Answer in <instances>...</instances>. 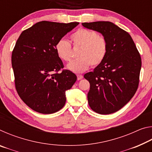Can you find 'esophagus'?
Wrapping results in <instances>:
<instances>
[{"instance_id": "1", "label": "esophagus", "mask_w": 152, "mask_h": 152, "mask_svg": "<svg viewBox=\"0 0 152 152\" xmlns=\"http://www.w3.org/2000/svg\"><path fill=\"white\" fill-rule=\"evenodd\" d=\"M83 78V76L80 75V74H78L77 75V79H78V80H81Z\"/></svg>"}]
</instances>
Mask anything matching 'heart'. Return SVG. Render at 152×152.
<instances>
[{"label": "heart", "instance_id": "heart-1", "mask_svg": "<svg viewBox=\"0 0 152 152\" xmlns=\"http://www.w3.org/2000/svg\"><path fill=\"white\" fill-rule=\"evenodd\" d=\"M71 40L75 48H80L76 60L67 65V68L75 73L83 72L90 66H96L105 58L107 51V43L102 36L94 31L80 29L71 35ZM56 51L61 60H71L72 57L70 43L64 39H60L56 44Z\"/></svg>", "mask_w": 152, "mask_h": 152}]
</instances>
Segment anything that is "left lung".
I'll list each match as a JSON object with an SVG mask.
<instances>
[{
    "mask_svg": "<svg viewBox=\"0 0 152 152\" xmlns=\"http://www.w3.org/2000/svg\"><path fill=\"white\" fill-rule=\"evenodd\" d=\"M102 34L107 43L103 61L84 74L88 80L89 106L99 114L117 112L134 96L139 84L141 60L131 35L109 21L82 23Z\"/></svg>",
    "mask_w": 152,
    "mask_h": 152,
    "instance_id": "1",
    "label": "left lung"
}]
</instances>
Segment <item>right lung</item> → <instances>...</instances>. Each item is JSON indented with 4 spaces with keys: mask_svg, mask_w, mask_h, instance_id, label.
I'll use <instances>...</instances> for the list:
<instances>
[{
    "mask_svg": "<svg viewBox=\"0 0 152 152\" xmlns=\"http://www.w3.org/2000/svg\"><path fill=\"white\" fill-rule=\"evenodd\" d=\"M79 24L38 22L23 31L12 53L15 87L20 99L35 111L51 114L62 109L66 91L77 80L75 74L63 70L56 44Z\"/></svg>",
    "mask_w": 152,
    "mask_h": 152,
    "instance_id": "obj_1",
    "label": "right lung"
}]
</instances>
